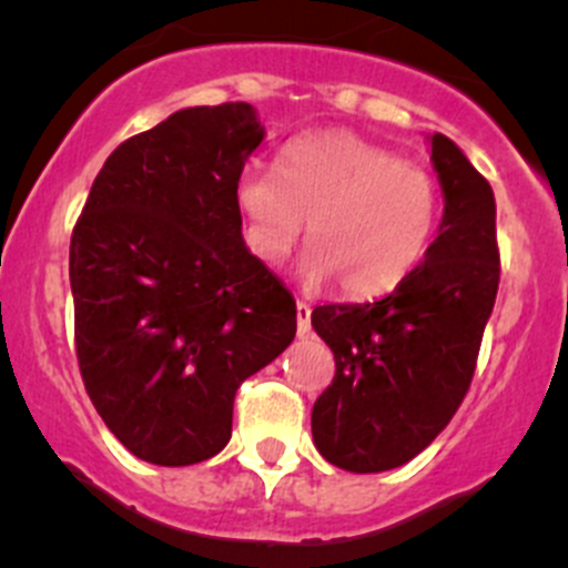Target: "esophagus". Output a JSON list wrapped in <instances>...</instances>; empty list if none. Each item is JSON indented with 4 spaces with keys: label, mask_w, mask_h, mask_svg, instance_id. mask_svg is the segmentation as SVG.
<instances>
[{
    "label": "esophagus",
    "mask_w": 568,
    "mask_h": 568,
    "mask_svg": "<svg viewBox=\"0 0 568 568\" xmlns=\"http://www.w3.org/2000/svg\"><path fill=\"white\" fill-rule=\"evenodd\" d=\"M311 313H313V307L307 305V302H296V332H300L302 337L307 335V332H311Z\"/></svg>",
    "instance_id": "34e87169"
}]
</instances>
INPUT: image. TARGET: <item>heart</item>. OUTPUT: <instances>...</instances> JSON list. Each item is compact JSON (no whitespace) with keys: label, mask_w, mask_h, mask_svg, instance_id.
Wrapping results in <instances>:
<instances>
[{"label":"heart","mask_w":568,"mask_h":568,"mask_svg":"<svg viewBox=\"0 0 568 568\" xmlns=\"http://www.w3.org/2000/svg\"><path fill=\"white\" fill-rule=\"evenodd\" d=\"M236 205L257 261H283L307 222L313 244L300 261L302 280H337L357 300L404 283L426 261L443 222L437 178L352 131L288 142L280 168L247 164L236 178Z\"/></svg>","instance_id":"heart-1"}]
</instances>
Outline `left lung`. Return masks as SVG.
Here are the masks:
<instances>
[{
	"label": "left lung",
	"instance_id": "8db88e82",
	"mask_svg": "<svg viewBox=\"0 0 568 568\" xmlns=\"http://www.w3.org/2000/svg\"><path fill=\"white\" fill-rule=\"evenodd\" d=\"M445 211L426 261L385 300L324 305L313 329L335 379L313 404L318 454L348 473L415 459L456 415L500 283L495 194L445 134L432 136Z\"/></svg>",
	"mask_w": 568,
	"mask_h": 568
}]
</instances>
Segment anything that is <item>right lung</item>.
Returning a JSON list of instances; mask_svg holds the SVG:
<instances>
[{
	"instance_id": "obj_1",
	"label": "right lung",
	"mask_w": 568,
	"mask_h": 568,
	"mask_svg": "<svg viewBox=\"0 0 568 568\" xmlns=\"http://www.w3.org/2000/svg\"><path fill=\"white\" fill-rule=\"evenodd\" d=\"M263 125L189 106L112 151L71 236L77 357L109 432L186 467L231 439L233 398L296 335V302L247 250L236 178Z\"/></svg>"
}]
</instances>
